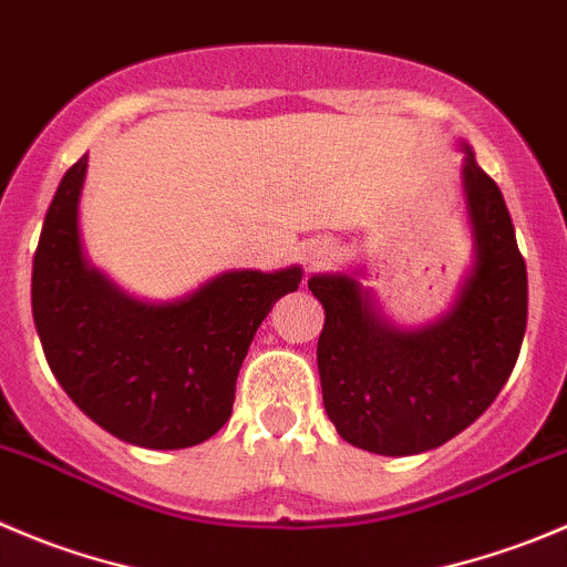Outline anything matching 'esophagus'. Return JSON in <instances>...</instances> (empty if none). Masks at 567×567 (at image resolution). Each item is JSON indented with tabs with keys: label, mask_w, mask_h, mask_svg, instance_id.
Wrapping results in <instances>:
<instances>
[{
	"label": "esophagus",
	"mask_w": 567,
	"mask_h": 567,
	"mask_svg": "<svg viewBox=\"0 0 567 567\" xmlns=\"http://www.w3.org/2000/svg\"><path fill=\"white\" fill-rule=\"evenodd\" d=\"M333 258H337V247H333L331 241L322 239V241H311V247L306 250V256H303V264L309 272H315V269L328 267Z\"/></svg>",
	"instance_id": "obj_1"
}]
</instances>
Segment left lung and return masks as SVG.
Wrapping results in <instances>:
<instances>
[{"mask_svg":"<svg viewBox=\"0 0 567 567\" xmlns=\"http://www.w3.org/2000/svg\"><path fill=\"white\" fill-rule=\"evenodd\" d=\"M465 192L478 256L445 320L414 333L392 331L353 278L309 280L326 309L317 342L322 403L355 449L381 456L440 449L487 412L515 368L529 315L526 261L504 194L471 150Z\"/></svg>","mask_w":567,"mask_h":567,"instance_id":"8db88e82","label":"left lung"}]
</instances>
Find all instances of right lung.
<instances>
[{"instance_id": "right-lung-1", "label": "right lung", "mask_w": 567, "mask_h": 567, "mask_svg": "<svg viewBox=\"0 0 567 567\" xmlns=\"http://www.w3.org/2000/svg\"><path fill=\"white\" fill-rule=\"evenodd\" d=\"M85 164L63 175L32 258V320L66 395L142 449H192L228 423L247 348L300 269L225 272L169 306L125 298L85 264L78 199Z\"/></svg>"}]
</instances>
